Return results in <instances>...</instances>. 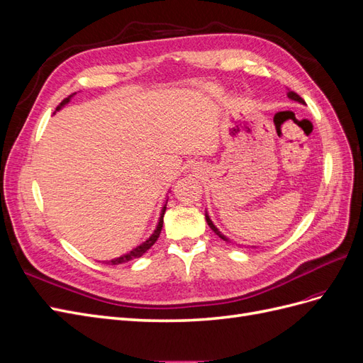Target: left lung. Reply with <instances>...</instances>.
<instances>
[{"label": "left lung", "mask_w": 363, "mask_h": 363, "mask_svg": "<svg viewBox=\"0 0 363 363\" xmlns=\"http://www.w3.org/2000/svg\"><path fill=\"white\" fill-rule=\"evenodd\" d=\"M288 96L291 98V100H295V101H298V103H304L303 98H301L298 94H295V92H292V91H289V92H288ZM206 221H207V224H208V225H211V228L213 230V232H215V233H216L219 238H223L224 240H227V238H225L224 235H221V232H219V230H218V228L213 225V223L211 221V218H208L207 215H206Z\"/></svg>", "instance_id": "obj_1"}]
</instances>
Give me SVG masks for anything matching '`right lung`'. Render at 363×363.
<instances>
[{"mask_svg": "<svg viewBox=\"0 0 363 363\" xmlns=\"http://www.w3.org/2000/svg\"><path fill=\"white\" fill-rule=\"evenodd\" d=\"M72 95H74V94H72ZM72 95H69L68 98H65V100L57 106V111H59V108H60L62 106H65V104H67V103L69 101V98H71ZM167 203H168V200H167ZM164 211H167V204H164V206H163V208H162L160 219H159V224H157V227H156V230H155V233H152V235L145 240L144 244L139 245V247H136L135 250H131L130 252H127V255H124V256L116 257V259H112V260L104 262V263H107V265H119V263H124V262H128V260H133V259H136V257H140L142 255H144V252H145L147 250H150L152 245H155V244H156V240H157V238L160 236V232H162Z\"/></svg>", "mask_w": 363, "mask_h": 363, "instance_id": "add662e5", "label": "right lung"}]
</instances>
